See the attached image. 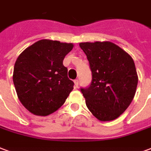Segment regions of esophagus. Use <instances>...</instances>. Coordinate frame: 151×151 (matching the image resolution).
I'll use <instances>...</instances> for the list:
<instances>
[{"mask_svg": "<svg viewBox=\"0 0 151 151\" xmlns=\"http://www.w3.org/2000/svg\"><path fill=\"white\" fill-rule=\"evenodd\" d=\"M79 85V81L78 79H76V80H74V86H75V87H78V86Z\"/></svg>", "mask_w": 151, "mask_h": 151, "instance_id": "34e87169", "label": "esophagus"}]
</instances>
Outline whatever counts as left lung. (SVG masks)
Segmentation results:
<instances>
[{
  "label": "left lung",
  "instance_id": "left-lung-1",
  "mask_svg": "<svg viewBox=\"0 0 151 151\" xmlns=\"http://www.w3.org/2000/svg\"><path fill=\"white\" fill-rule=\"evenodd\" d=\"M89 61L92 81L81 88L86 103L100 121H112L127 110L134 97L138 75L132 58L110 41L79 44Z\"/></svg>",
  "mask_w": 151,
  "mask_h": 151
}]
</instances>
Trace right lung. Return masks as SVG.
<instances>
[{
  "label": "right lung",
  "instance_id": "1",
  "mask_svg": "<svg viewBox=\"0 0 151 151\" xmlns=\"http://www.w3.org/2000/svg\"><path fill=\"white\" fill-rule=\"evenodd\" d=\"M71 43L41 40L17 59L13 84L22 104L35 115L47 116L65 103L73 89L63 60L73 49Z\"/></svg>",
  "mask_w": 151,
  "mask_h": 151
}]
</instances>
